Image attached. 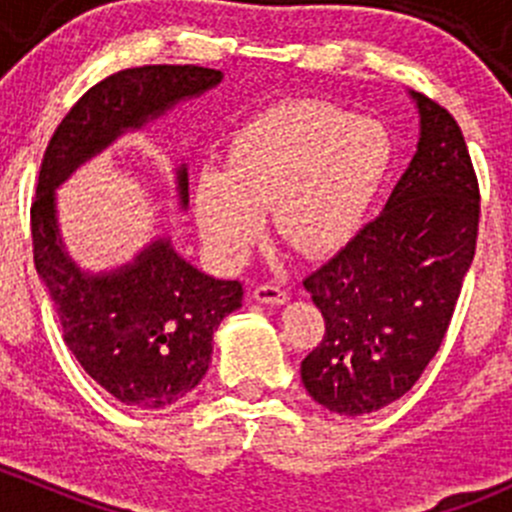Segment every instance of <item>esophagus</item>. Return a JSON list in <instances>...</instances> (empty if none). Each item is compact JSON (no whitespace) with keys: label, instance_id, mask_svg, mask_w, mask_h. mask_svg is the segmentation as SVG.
<instances>
[{"label":"esophagus","instance_id":"esophagus-1","mask_svg":"<svg viewBox=\"0 0 512 512\" xmlns=\"http://www.w3.org/2000/svg\"><path fill=\"white\" fill-rule=\"evenodd\" d=\"M252 297H255V302L275 304V307H280V304L289 302L287 289H282L280 285H260L255 289V292H252Z\"/></svg>","mask_w":512,"mask_h":512}]
</instances>
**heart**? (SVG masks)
I'll return each mask as SVG.
<instances>
[{
    "mask_svg": "<svg viewBox=\"0 0 512 512\" xmlns=\"http://www.w3.org/2000/svg\"><path fill=\"white\" fill-rule=\"evenodd\" d=\"M394 146L374 118L317 101L265 108L240 126L225 165H205L193 210L210 252L240 265L272 210L275 235L307 257L344 250L359 235L389 175Z\"/></svg>",
    "mask_w": 512,
    "mask_h": 512,
    "instance_id": "b5f03b06",
    "label": "heart"
}]
</instances>
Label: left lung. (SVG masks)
Returning a JSON list of instances; mask_svg holds the SVG:
<instances>
[{
  "label": "left lung",
  "instance_id": "obj_1",
  "mask_svg": "<svg viewBox=\"0 0 512 512\" xmlns=\"http://www.w3.org/2000/svg\"><path fill=\"white\" fill-rule=\"evenodd\" d=\"M418 143L384 210L304 280L324 339L302 361V384L339 416L401 399L446 337L476 255L480 195L451 113L409 91Z\"/></svg>",
  "mask_w": 512,
  "mask_h": 512
}]
</instances>
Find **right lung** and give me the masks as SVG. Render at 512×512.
I'll use <instances>...</instances> for the list:
<instances>
[{
	"label": "right lung",
	"mask_w": 512,
	"mask_h": 512,
	"mask_svg": "<svg viewBox=\"0 0 512 512\" xmlns=\"http://www.w3.org/2000/svg\"><path fill=\"white\" fill-rule=\"evenodd\" d=\"M223 81L203 66H138L86 91L51 136L32 205L34 265L59 314L66 347L86 374L123 406L163 409L200 384L213 334L242 307L237 280H215L156 237L111 270H84L59 227L56 190L91 158L146 131L185 101ZM178 208L188 210V165L173 168Z\"/></svg>",
	"instance_id": "obj_1"
}]
</instances>
